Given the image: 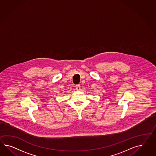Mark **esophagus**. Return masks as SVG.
Returning <instances> with one entry per match:
<instances>
[{
  "label": "esophagus",
  "mask_w": 156,
  "mask_h": 156,
  "mask_svg": "<svg viewBox=\"0 0 156 156\" xmlns=\"http://www.w3.org/2000/svg\"><path fill=\"white\" fill-rule=\"evenodd\" d=\"M76 90H78V91H80V84H76Z\"/></svg>",
  "instance_id": "34e87169"
}]
</instances>
